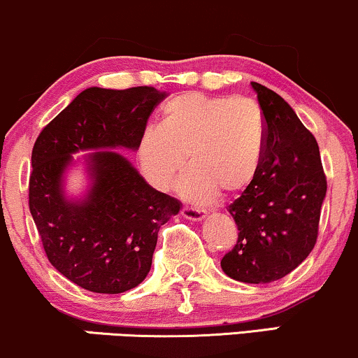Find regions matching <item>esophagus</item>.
Returning <instances> with one entry per match:
<instances>
[{
	"label": "esophagus",
	"instance_id": "esophagus-1",
	"mask_svg": "<svg viewBox=\"0 0 358 358\" xmlns=\"http://www.w3.org/2000/svg\"><path fill=\"white\" fill-rule=\"evenodd\" d=\"M180 214H182V217H186L187 220H194V222H199V220L206 217V210L196 209V207H189V206H184L182 210H180Z\"/></svg>",
	"mask_w": 358,
	"mask_h": 358
}]
</instances>
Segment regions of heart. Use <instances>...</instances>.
I'll return each mask as SVG.
<instances>
[{"label":"heart","mask_w":358,"mask_h":358,"mask_svg":"<svg viewBox=\"0 0 358 358\" xmlns=\"http://www.w3.org/2000/svg\"><path fill=\"white\" fill-rule=\"evenodd\" d=\"M266 149V121L252 99L184 92L162 106L159 126L141 132L136 157L156 189L172 187L187 159L179 192L192 202L237 194L252 182Z\"/></svg>","instance_id":"1"}]
</instances>
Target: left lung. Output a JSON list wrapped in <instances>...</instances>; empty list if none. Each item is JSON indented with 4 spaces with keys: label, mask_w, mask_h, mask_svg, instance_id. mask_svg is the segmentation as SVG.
<instances>
[{
    "label": "left lung",
    "mask_w": 358,
    "mask_h": 358,
    "mask_svg": "<svg viewBox=\"0 0 358 358\" xmlns=\"http://www.w3.org/2000/svg\"><path fill=\"white\" fill-rule=\"evenodd\" d=\"M250 85L266 121V149L254 180L229 206L239 237L220 267L234 280L268 284L314 249L327 180L319 144L289 103L259 83Z\"/></svg>",
    "instance_id": "obj_1"
}]
</instances>
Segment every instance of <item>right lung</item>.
<instances>
[{
	"label": "right lung",
	"mask_w": 358,
	"mask_h": 358,
	"mask_svg": "<svg viewBox=\"0 0 358 358\" xmlns=\"http://www.w3.org/2000/svg\"><path fill=\"white\" fill-rule=\"evenodd\" d=\"M156 87H87L41 131L31 154L29 210L48 260L66 279L96 294L134 289L151 271L161 226L180 202L149 186L127 157L154 108ZM83 157L90 187L69 200L65 171Z\"/></svg>",
	"instance_id": "right-lung-1"
}]
</instances>
